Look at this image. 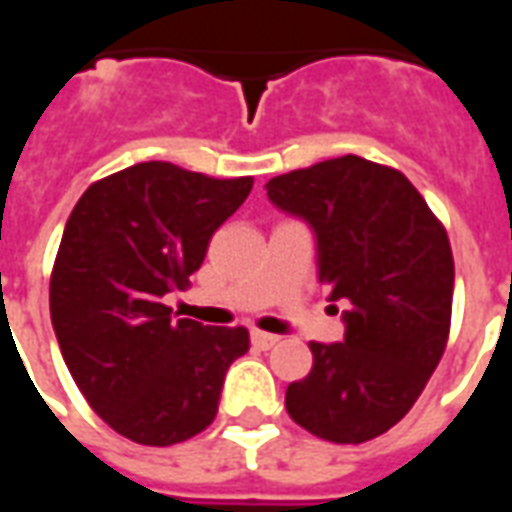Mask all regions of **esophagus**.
<instances>
[{"mask_svg": "<svg viewBox=\"0 0 512 512\" xmlns=\"http://www.w3.org/2000/svg\"><path fill=\"white\" fill-rule=\"evenodd\" d=\"M279 343L277 334H268V332H252V345L255 348H260V351H268V348H274V345Z\"/></svg>", "mask_w": 512, "mask_h": 512, "instance_id": "obj_1", "label": "esophagus"}]
</instances>
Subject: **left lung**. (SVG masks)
<instances>
[{
    "mask_svg": "<svg viewBox=\"0 0 512 512\" xmlns=\"http://www.w3.org/2000/svg\"><path fill=\"white\" fill-rule=\"evenodd\" d=\"M266 189L315 230L329 301L351 304L343 343H310L312 370L288 386L285 408L318 439H376L417 403L447 348V230L403 172L359 156L293 169Z\"/></svg>",
    "mask_w": 512,
    "mask_h": 512,
    "instance_id": "1",
    "label": "left lung"
}]
</instances>
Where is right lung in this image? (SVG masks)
<instances>
[{"mask_svg":"<svg viewBox=\"0 0 512 512\" xmlns=\"http://www.w3.org/2000/svg\"><path fill=\"white\" fill-rule=\"evenodd\" d=\"M252 183L142 161L95 180L68 216L51 268L54 334L90 408L136 444L208 428L227 367L249 351L244 326L175 321L164 296L189 288Z\"/></svg>","mask_w":512,"mask_h":512,"instance_id":"add662e5","label":"right lung"}]
</instances>
